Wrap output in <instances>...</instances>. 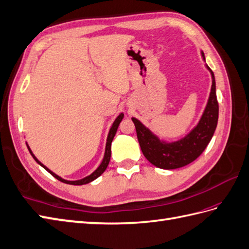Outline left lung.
I'll use <instances>...</instances> for the list:
<instances>
[{
    "label": "left lung",
    "instance_id": "8db88e82",
    "mask_svg": "<svg viewBox=\"0 0 249 249\" xmlns=\"http://www.w3.org/2000/svg\"><path fill=\"white\" fill-rule=\"evenodd\" d=\"M201 54L206 62L203 51H201ZM205 66L212 79L210 94L198 123L185 136L170 142L160 139L141 120L132 117L142 154L157 168L171 170L187 166L203 153L213 136L219 118V104L216 100L214 74L206 63Z\"/></svg>",
    "mask_w": 249,
    "mask_h": 249
}]
</instances>
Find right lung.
Instances as JSON below:
<instances>
[{"instance_id": "1", "label": "right lung", "mask_w": 249, "mask_h": 249, "mask_svg": "<svg viewBox=\"0 0 249 249\" xmlns=\"http://www.w3.org/2000/svg\"><path fill=\"white\" fill-rule=\"evenodd\" d=\"M124 116V113H120V114L118 115V116L116 117V119L114 120V123L112 124V126L110 128V131H108L107 138V143H106V150H105L104 159H102V161L100 162V165L98 166V168H97L96 170H95L93 173H90L89 175H88V177L83 178H81V179H77V180H68V179H64V178H62L61 177H59V175H57L56 173H53L52 170H50V169H48L46 166H44L43 163H42V162L37 159V157L35 156V154L33 153V151L30 150L29 145H28V144H27V142H26L27 149H28V151H29V153L32 154L33 159H34L36 161H37L41 167H43L47 172H50V173L53 175V178H57V179H59L60 181H62V183L69 184V185H75V186H80V185H86V184H89V183H90V181H93V180H95L96 178H98L100 177V175L106 171V169H107V165H108V162H110V160H111V145H112V142H113V139H114L115 134H116V132H117V129H118V125H119V124H120V121L123 120Z\"/></svg>"}]
</instances>
